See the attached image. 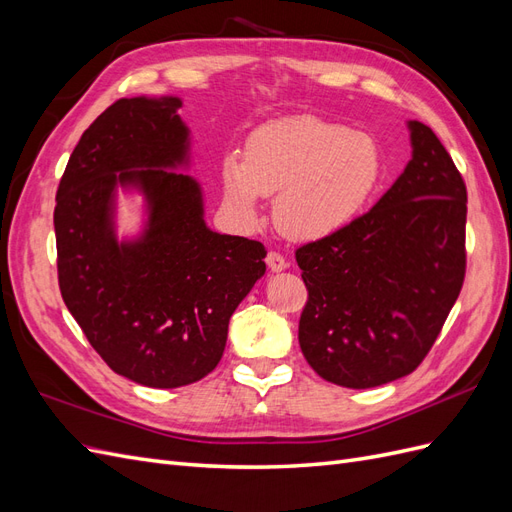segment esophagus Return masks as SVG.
<instances>
[{"label":"esophagus","instance_id":"obj_1","mask_svg":"<svg viewBox=\"0 0 512 512\" xmlns=\"http://www.w3.org/2000/svg\"><path fill=\"white\" fill-rule=\"evenodd\" d=\"M267 267L271 269V271H284L286 267H288V260L280 254V252H269L267 254Z\"/></svg>","mask_w":512,"mask_h":512}]
</instances>
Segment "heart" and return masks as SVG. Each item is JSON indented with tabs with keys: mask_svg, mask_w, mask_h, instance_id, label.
Returning a JSON list of instances; mask_svg holds the SVG:
<instances>
[{
	"mask_svg": "<svg viewBox=\"0 0 512 512\" xmlns=\"http://www.w3.org/2000/svg\"><path fill=\"white\" fill-rule=\"evenodd\" d=\"M382 175L374 136L314 115L265 123L247 136L243 158L228 153L220 164L232 218L258 224L265 198L277 194V226L299 241L331 237L359 218Z\"/></svg>",
	"mask_w": 512,
	"mask_h": 512,
	"instance_id": "b5f03b06",
	"label": "heart"
}]
</instances>
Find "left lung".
I'll return each mask as SVG.
<instances>
[{"label": "left lung", "mask_w": 512, "mask_h": 512, "mask_svg": "<svg viewBox=\"0 0 512 512\" xmlns=\"http://www.w3.org/2000/svg\"><path fill=\"white\" fill-rule=\"evenodd\" d=\"M408 126L412 160L389 192L294 252L307 288L303 356L320 378L348 389L412 374L466 277V181L429 126Z\"/></svg>", "instance_id": "obj_1"}]
</instances>
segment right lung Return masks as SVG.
I'll list each match as a JSON object with an SVG mask.
<instances>
[{
  "instance_id": "right-lung-1",
  "label": "right lung",
  "mask_w": 512,
  "mask_h": 512,
  "mask_svg": "<svg viewBox=\"0 0 512 512\" xmlns=\"http://www.w3.org/2000/svg\"><path fill=\"white\" fill-rule=\"evenodd\" d=\"M179 98H121L83 132L57 188L59 290L115 374L151 389L198 382L220 363L228 320L267 271L265 245L213 232L188 153ZM150 203L144 237L114 239L116 183Z\"/></svg>"
}]
</instances>
